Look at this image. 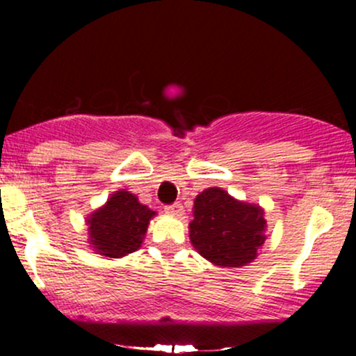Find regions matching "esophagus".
Returning a JSON list of instances; mask_svg holds the SVG:
<instances>
[{
	"mask_svg": "<svg viewBox=\"0 0 356 356\" xmlns=\"http://www.w3.org/2000/svg\"><path fill=\"white\" fill-rule=\"evenodd\" d=\"M165 212L169 216H174V218H182L184 216V206L181 202H175L172 206L165 207Z\"/></svg>",
	"mask_w": 356,
	"mask_h": 356,
	"instance_id": "1",
	"label": "esophagus"
}]
</instances>
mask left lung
<instances>
[{
	"label": "left lung",
	"instance_id": "left-lung-1",
	"mask_svg": "<svg viewBox=\"0 0 356 356\" xmlns=\"http://www.w3.org/2000/svg\"><path fill=\"white\" fill-rule=\"evenodd\" d=\"M192 216V246L214 266H248L268 238L263 207L239 201L220 187H209L195 195Z\"/></svg>",
	"mask_w": 356,
	"mask_h": 356
}]
</instances>
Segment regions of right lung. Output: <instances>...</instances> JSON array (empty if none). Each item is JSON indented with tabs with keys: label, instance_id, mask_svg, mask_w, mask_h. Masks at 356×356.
Masks as SVG:
<instances>
[{
	"label": "right lung",
	"instance_id": "1",
	"mask_svg": "<svg viewBox=\"0 0 356 356\" xmlns=\"http://www.w3.org/2000/svg\"><path fill=\"white\" fill-rule=\"evenodd\" d=\"M157 212L138 202L132 192L120 189L107 202L87 216L88 248L104 257H124L144 243L147 227Z\"/></svg>",
	"mask_w": 356,
	"mask_h": 356
}]
</instances>
